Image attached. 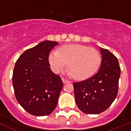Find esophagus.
Returning <instances> with one entry per match:
<instances>
[{
    "label": "esophagus",
    "mask_w": 131,
    "mask_h": 131,
    "mask_svg": "<svg viewBox=\"0 0 131 131\" xmlns=\"http://www.w3.org/2000/svg\"><path fill=\"white\" fill-rule=\"evenodd\" d=\"M62 80H63V82L64 83H70V81L68 80H67V79L64 78H62Z\"/></svg>",
    "instance_id": "34e87169"
}]
</instances>
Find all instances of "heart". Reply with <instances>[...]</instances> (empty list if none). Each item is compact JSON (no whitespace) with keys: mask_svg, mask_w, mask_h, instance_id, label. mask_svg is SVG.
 <instances>
[{"mask_svg":"<svg viewBox=\"0 0 131 131\" xmlns=\"http://www.w3.org/2000/svg\"><path fill=\"white\" fill-rule=\"evenodd\" d=\"M99 52L92 48L78 44L62 46L59 50H53L49 55L51 69L59 73L68 63V74L78 79H87L95 74L101 64Z\"/></svg>","mask_w":131,"mask_h":131,"instance_id":"obj_1","label":"heart"}]
</instances>
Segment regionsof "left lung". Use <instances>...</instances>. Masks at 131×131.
I'll return each instance as SVG.
<instances>
[{"mask_svg":"<svg viewBox=\"0 0 131 131\" xmlns=\"http://www.w3.org/2000/svg\"><path fill=\"white\" fill-rule=\"evenodd\" d=\"M100 49L102 61L97 73L90 78L73 83L78 107L87 114L105 111L118 92L121 68L117 58L108 49Z\"/></svg>","mask_w":131,"mask_h":131,"instance_id":"left-lung-1","label":"left lung"}]
</instances>
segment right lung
I'll list each match as a JSON object with an SVG mask.
<instances>
[{
	"instance_id": "1",
	"label": "right lung",
	"mask_w": 131,
	"mask_h": 131,
	"mask_svg": "<svg viewBox=\"0 0 131 131\" xmlns=\"http://www.w3.org/2000/svg\"><path fill=\"white\" fill-rule=\"evenodd\" d=\"M58 43L44 41L27 49L16 61L12 83L16 99L26 111L48 115L57 106L63 82L49 68V54Z\"/></svg>"
}]
</instances>
